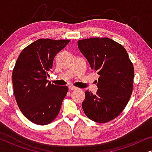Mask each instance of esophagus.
<instances>
[{
  "label": "esophagus",
  "instance_id": "1",
  "mask_svg": "<svg viewBox=\"0 0 152 152\" xmlns=\"http://www.w3.org/2000/svg\"><path fill=\"white\" fill-rule=\"evenodd\" d=\"M68 88H69L70 90H71V91H74V90H76V89H77V87L73 86H68Z\"/></svg>",
  "mask_w": 152,
  "mask_h": 152
}]
</instances>
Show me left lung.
<instances>
[{
	"mask_svg": "<svg viewBox=\"0 0 152 152\" xmlns=\"http://www.w3.org/2000/svg\"><path fill=\"white\" fill-rule=\"evenodd\" d=\"M81 53L99 77L96 94L85 92L82 109L93 121L104 123L118 117L129 100L134 69L121 44L109 38H90L77 41Z\"/></svg>",
	"mask_w": 152,
	"mask_h": 152,
	"instance_id": "left-lung-1",
	"label": "left lung"
}]
</instances>
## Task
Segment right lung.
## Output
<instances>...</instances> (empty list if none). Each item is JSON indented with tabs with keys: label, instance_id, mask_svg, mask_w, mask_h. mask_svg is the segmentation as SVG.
<instances>
[{
	"label": "right lung",
	"instance_id": "1",
	"mask_svg": "<svg viewBox=\"0 0 152 152\" xmlns=\"http://www.w3.org/2000/svg\"><path fill=\"white\" fill-rule=\"evenodd\" d=\"M70 40L40 39L23 50L12 71L18 107L29 120L39 125L53 122L68 91L47 80L55 55Z\"/></svg>",
	"mask_w": 152,
	"mask_h": 152
}]
</instances>
